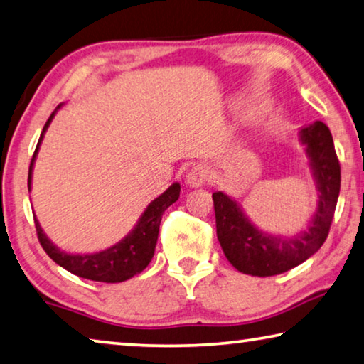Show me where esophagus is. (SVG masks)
<instances>
[{
  "mask_svg": "<svg viewBox=\"0 0 364 364\" xmlns=\"http://www.w3.org/2000/svg\"><path fill=\"white\" fill-rule=\"evenodd\" d=\"M207 178H209V170L204 165H196L186 175V184L189 188H199L204 186Z\"/></svg>",
  "mask_w": 364,
  "mask_h": 364,
  "instance_id": "obj_1",
  "label": "esophagus"
}]
</instances>
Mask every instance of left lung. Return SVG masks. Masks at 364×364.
Instances as JSON below:
<instances>
[{"instance_id": "left-lung-1", "label": "left lung", "mask_w": 364, "mask_h": 364, "mask_svg": "<svg viewBox=\"0 0 364 364\" xmlns=\"http://www.w3.org/2000/svg\"><path fill=\"white\" fill-rule=\"evenodd\" d=\"M299 141L306 146L319 198L303 232L293 236L265 233L251 223L233 198L222 191L212 194L217 238L230 264L240 272L257 277L287 272L324 245L340 193V164L331 131L322 121L301 128Z\"/></svg>"}]
</instances>
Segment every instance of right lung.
<instances>
[{
  "instance_id": "1",
  "label": "right lung",
  "mask_w": 364,
  "mask_h": 364,
  "mask_svg": "<svg viewBox=\"0 0 364 364\" xmlns=\"http://www.w3.org/2000/svg\"><path fill=\"white\" fill-rule=\"evenodd\" d=\"M63 105V103H61ZM58 105L47 123L43 126L42 134H40L38 144L33 152V157L28 166V191H31L32 184V170L33 164H36L37 152L40 149V142H42L45 132H47L51 119L55 118L58 109L61 108ZM181 186L180 183H173L171 186L166 189L164 194H160L157 199H154L147 209L144 210L142 215L137 220L136 227L124 236L123 240L118 241L117 245L107 247V250L99 252H90V255H71V252L61 251L56 245L51 243L45 232L40 227L37 217L33 215L36 220V228L38 235V241L45 252L53 259V261L71 272L82 279L95 280V282H107V284H118V282H124L141 274L144 269L147 267L149 262L152 261L155 245H157L159 238V228L161 222V215L168 207L176 203L180 198Z\"/></svg>"
}]
</instances>
